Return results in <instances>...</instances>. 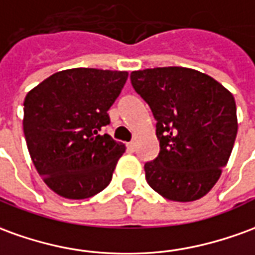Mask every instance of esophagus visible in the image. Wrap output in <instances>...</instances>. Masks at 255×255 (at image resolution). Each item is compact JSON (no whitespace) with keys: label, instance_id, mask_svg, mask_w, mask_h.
Masks as SVG:
<instances>
[{"label":"esophagus","instance_id":"1","mask_svg":"<svg viewBox=\"0 0 255 255\" xmlns=\"http://www.w3.org/2000/svg\"><path fill=\"white\" fill-rule=\"evenodd\" d=\"M127 147L129 152H133V150H135V142H129L127 145Z\"/></svg>","mask_w":255,"mask_h":255}]
</instances>
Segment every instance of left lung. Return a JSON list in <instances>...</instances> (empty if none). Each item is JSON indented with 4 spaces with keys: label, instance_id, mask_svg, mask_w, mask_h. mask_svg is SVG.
<instances>
[{
    "label": "left lung",
    "instance_id": "8db88e82",
    "mask_svg": "<svg viewBox=\"0 0 255 255\" xmlns=\"http://www.w3.org/2000/svg\"><path fill=\"white\" fill-rule=\"evenodd\" d=\"M152 110L160 152L145 164L146 181L172 202H193L220 179L238 133L236 103L217 80L188 67L131 73Z\"/></svg>",
    "mask_w": 255,
    "mask_h": 255
}]
</instances>
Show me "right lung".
Wrapping results in <instances>:
<instances>
[{"label": "right lung", "mask_w": 255, "mask_h": 255, "mask_svg": "<svg viewBox=\"0 0 255 255\" xmlns=\"http://www.w3.org/2000/svg\"><path fill=\"white\" fill-rule=\"evenodd\" d=\"M127 78V72L77 67L55 73L26 95L28 153L56 195L88 199L110 183L126 146L99 131Z\"/></svg>", "instance_id": "1"}]
</instances>
